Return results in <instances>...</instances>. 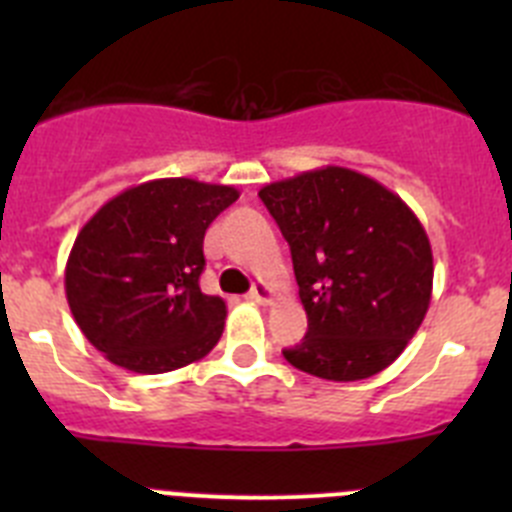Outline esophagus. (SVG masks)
<instances>
[{
  "label": "esophagus",
  "instance_id": "obj_1",
  "mask_svg": "<svg viewBox=\"0 0 512 512\" xmlns=\"http://www.w3.org/2000/svg\"><path fill=\"white\" fill-rule=\"evenodd\" d=\"M271 297H274V295H271V287L266 282H256V284H253L251 292H248V300L259 302V305H269Z\"/></svg>",
  "mask_w": 512,
  "mask_h": 512
}]
</instances>
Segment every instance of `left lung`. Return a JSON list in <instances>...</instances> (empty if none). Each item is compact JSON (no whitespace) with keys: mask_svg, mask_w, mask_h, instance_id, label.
Returning a JSON list of instances; mask_svg holds the SVG:
<instances>
[{"mask_svg":"<svg viewBox=\"0 0 512 512\" xmlns=\"http://www.w3.org/2000/svg\"><path fill=\"white\" fill-rule=\"evenodd\" d=\"M259 197L287 238L307 312V336L284 359L330 382L387 369L431 305L433 251L415 212L343 166L266 184Z\"/></svg>","mask_w":512,"mask_h":512,"instance_id":"8db88e82","label":"left lung"}]
</instances>
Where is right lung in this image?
<instances>
[{
	"instance_id": "add662e5",
	"label": "right lung",
	"mask_w": 512,
	"mask_h": 512,
	"mask_svg": "<svg viewBox=\"0 0 512 512\" xmlns=\"http://www.w3.org/2000/svg\"><path fill=\"white\" fill-rule=\"evenodd\" d=\"M238 189L153 179L104 202L76 235L66 300L104 359L135 374L200 361L225 328V302L200 289L205 230Z\"/></svg>"
}]
</instances>
